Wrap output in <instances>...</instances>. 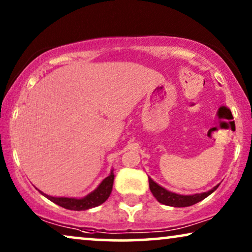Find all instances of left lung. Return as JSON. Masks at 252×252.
I'll use <instances>...</instances> for the list:
<instances>
[{"instance_id":"left-lung-1","label":"left lung","mask_w":252,"mask_h":252,"mask_svg":"<svg viewBox=\"0 0 252 252\" xmlns=\"http://www.w3.org/2000/svg\"><path fill=\"white\" fill-rule=\"evenodd\" d=\"M149 187L150 190L153 192V195L156 197V199L161 204L173 206V208H185V206H190L194 205L196 203L201 202L202 199L208 197L209 195H211L217 188L219 187V185H217L212 189H210L209 191L201 192V194H194V195H180L172 192L170 190L161 187L158 184H156L153 179L149 178Z\"/></svg>"}]
</instances>
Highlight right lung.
Listing matches in <instances>:
<instances>
[{
    "label": "right lung",
    "instance_id": "right-lung-1",
    "mask_svg": "<svg viewBox=\"0 0 252 252\" xmlns=\"http://www.w3.org/2000/svg\"><path fill=\"white\" fill-rule=\"evenodd\" d=\"M113 179H115V174H113V170H111L110 174L103 181L97 186V188L85 197L75 198V197H55V196L47 195L39 190L44 197H47L49 201H51L55 204L62 206V208L67 210H73V211H84V210H88L95 206L101 205L104 203L106 199L109 198L110 194L112 191L113 186Z\"/></svg>",
    "mask_w": 252,
    "mask_h": 252
}]
</instances>
